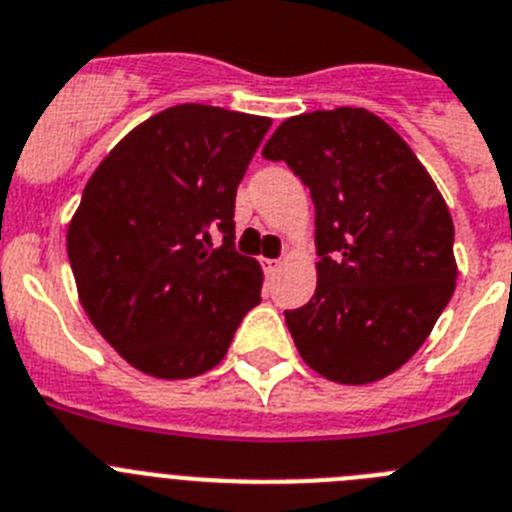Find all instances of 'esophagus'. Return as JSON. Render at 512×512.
<instances>
[{
  "label": "esophagus",
  "instance_id": "1",
  "mask_svg": "<svg viewBox=\"0 0 512 512\" xmlns=\"http://www.w3.org/2000/svg\"><path fill=\"white\" fill-rule=\"evenodd\" d=\"M262 268H265V273L268 275H275L278 273V268H281V260H262Z\"/></svg>",
  "mask_w": 512,
  "mask_h": 512
}]
</instances>
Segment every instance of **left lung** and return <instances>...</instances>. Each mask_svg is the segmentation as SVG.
<instances>
[{"label": "left lung", "instance_id": "1", "mask_svg": "<svg viewBox=\"0 0 512 512\" xmlns=\"http://www.w3.org/2000/svg\"><path fill=\"white\" fill-rule=\"evenodd\" d=\"M317 211V291L288 309L301 358L337 384H371L417 353L456 288L453 221L420 159L363 108L288 118L262 149Z\"/></svg>", "mask_w": 512, "mask_h": 512}]
</instances>
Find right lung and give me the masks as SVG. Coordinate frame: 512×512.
<instances>
[{
	"mask_svg": "<svg viewBox=\"0 0 512 512\" xmlns=\"http://www.w3.org/2000/svg\"><path fill=\"white\" fill-rule=\"evenodd\" d=\"M270 118L175 105L133 128L90 177L66 234L84 311L133 368L219 366L262 270L234 247V201Z\"/></svg>",
	"mask_w": 512,
	"mask_h": 512,
	"instance_id": "add662e5",
	"label": "right lung"
}]
</instances>
